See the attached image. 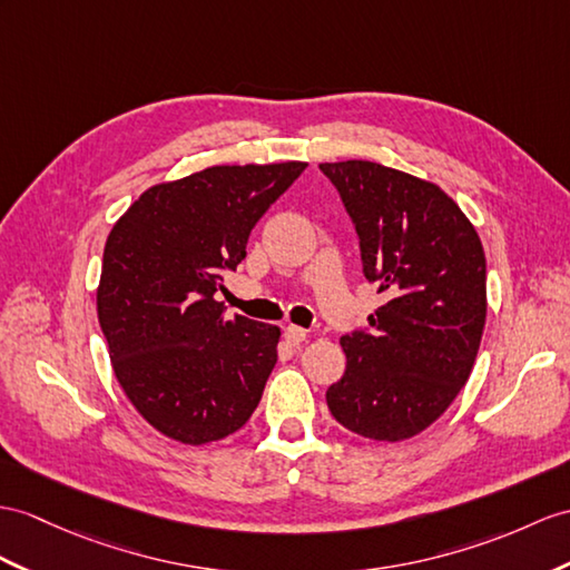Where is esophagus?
Returning a JSON list of instances; mask_svg holds the SVG:
<instances>
[{"mask_svg": "<svg viewBox=\"0 0 570 570\" xmlns=\"http://www.w3.org/2000/svg\"><path fill=\"white\" fill-rule=\"evenodd\" d=\"M283 336H285V341H287L289 345H299V343L307 341V331L299 328V326H293V324H289V326H285V328H283Z\"/></svg>", "mask_w": 570, "mask_h": 570, "instance_id": "esophagus-1", "label": "esophagus"}]
</instances>
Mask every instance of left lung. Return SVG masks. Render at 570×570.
Wrapping results in <instances>:
<instances>
[{"instance_id":"8db88e82","label":"left lung","mask_w":570,"mask_h":570,"mask_svg":"<svg viewBox=\"0 0 570 570\" xmlns=\"http://www.w3.org/2000/svg\"><path fill=\"white\" fill-rule=\"evenodd\" d=\"M355 222L360 256L384 307L343 336V377L326 404L377 442L423 433L466 384L485 324V254L445 190L377 161L318 164Z\"/></svg>"}]
</instances>
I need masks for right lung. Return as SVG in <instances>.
Listing matches in <instances>:
<instances>
[{"label": "right lung", "mask_w": 570, "mask_h": 570, "mask_svg": "<svg viewBox=\"0 0 570 570\" xmlns=\"http://www.w3.org/2000/svg\"><path fill=\"white\" fill-rule=\"evenodd\" d=\"M307 161L207 166L147 188L110 229L96 312L110 365L135 411L184 445H207L252 419L281 328L217 302L222 273L246 258L263 213Z\"/></svg>", "instance_id": "add662e5"}]
</instances>
